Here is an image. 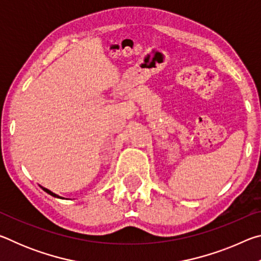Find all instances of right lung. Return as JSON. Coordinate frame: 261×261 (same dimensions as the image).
I'll return each instance as SVG.
<instances>
[{"label": "right lung", "mask_w": 261, "mask_h": 261, "mask_svg": "<svg viewBox=\"0 0 261 261\" xmlns=\"http://www.w3.org/2000/svg\"><path fill=\"white\" fill-rule=\"evenodd\" d=\"M43 190H45V191H46L47 193H49V194H50V196H53V197H57V198H60L59 196H57V194H55V193H53L51 191H49V190H47V189H43Z\"/></svg>", "instance_id": "right-lung-1"}]
</instances>
